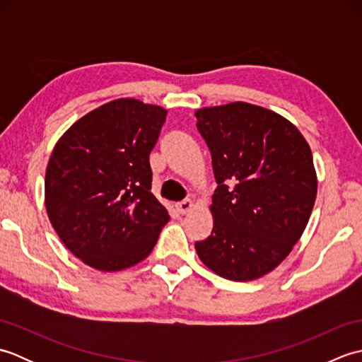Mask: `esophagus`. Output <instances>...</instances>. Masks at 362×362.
<instances>
[{
    "label": "esophagus",
    "mask_w": 362,
    "mask_h": 362,
    "mask_svg": "<svg viewBox=\"0 0 362 362\" xmlns=\"http://www.w3.org/2000/svg\"><path fill=\"white\" fill-rule=\"evenodd\" d=\"M177 210H179V213H182V214H185V213H188L191 209H193V201H191V199H183L182 202H177Z\"/></svg>",
    "instance_id": "obj_1"
}]
</instances>
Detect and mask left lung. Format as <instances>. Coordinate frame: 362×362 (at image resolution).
<instances>
[{
  "instance_id": "8db88e82",
  "label": "left lung",
  "mask_w": 362,
  "mask_h": 362,
  "mask_svg": "<svg viewBox=\"0 0 362 362\" xmlns=\"http://www.w3.org/2000/svg\"><path fill=\"white\" fill-rule=\"evenodd\" d=\"M196 118L218 183L211 235L196 252L227 280L259 279L308 224L317 194L311 149L292 122L253 104L205 107Z\"/></svg>"
}]
</instances>
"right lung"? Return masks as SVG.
Instances as JSON below:
<instances>
[{"label":"right lung","mask_w":362,"mask_h":362,"mask_svg":"<svg viewBox=\"0 0 362 362\" xmlns=\"http://www.w3.org/2000/svg\"><path fill=\"white\" fill-rule=\"evenodd\" d=\"M166 113L134 98L115 99L76 121L54 146L46 211L73 255L98 271L140 263L169 221L151 193L149 165Z\"/></svg>","instance_id":"right-lung-1"}]
</instances>
